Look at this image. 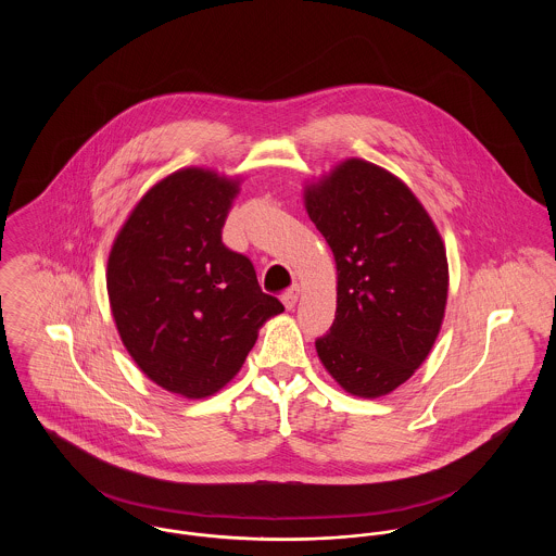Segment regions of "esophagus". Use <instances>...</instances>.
<instances>
[{"mask_svg":"<svg viewBox=\"0 0 556 556\" xmlns=\"http://www.w3.org/2000/svg\"><path fill=\"white\" fill-rule=\"evenodd\" d=\"M300 293H302V289H300L298 285H293V287L282 295V304H285L287 311H293V308H295V304H298V300H300Z\"/></svg>","mask_w":556,"mask_h":556,"instance_id":"34e87169","label":"esophagus"}]
</instances>
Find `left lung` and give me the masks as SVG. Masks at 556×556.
Returning a JSON list of instances; mask_svg holds the SVG:
<instances>
[{
    "instance_id": "8db88e82",
    "label": "left lung",
    "mask_w": 556,
    "mask_h": 556,
    "mask_svg": "<svg viewBox=\"0 0 556 556\" xmlns=\"http://www.w3.org/2000/svg\"><path fill=\"white\" fill-rule=\"evenodd\" d=\"M304 205L338 271L336 318L315 342L318 359L351 396H388L441 331L445 243L410 188L368 160H342L306 181Z\"/></svg>"
}]
</instances>
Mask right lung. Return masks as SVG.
I'll return each instance as SVG.
<instances>
[{"instance_id": "1", "label": "right lung", "mask_w": 556, "mask_h": 556, "mask_svg": "<svg viewBox=\"0 0 556 556\" xmlns=\"http://www.w3.org/2000/svg\"><path fill=\"white\" fill-rule=\"evenodd\" d=\"M241 177L186 166L156 181L113 239L106 293L117 333L162 390L214 396L285 306L248 256L223 243Z\"/></svg>"}]
</instances>
